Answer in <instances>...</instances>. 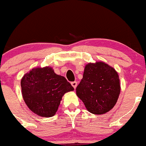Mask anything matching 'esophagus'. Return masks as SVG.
<instances>
[{
	"mask_svg": "<svg viewBox=\"0 0 146 146\" xmlns=\"http://www.w3.org/2000/svg\"><path fill=\"white\" fill-rule=\"evenodd\" d=\"M71 84L72 86H73L74 88H76V86H77V82H76V81H73V82L71 83Z\"/></svg>",
	"mask_w": 146,
	"mask_h": 146,
	"instance_id": "esophagus-1",
	"label": "esophagus"
}]
</instances>
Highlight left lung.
Returning a JSON list of instances; mask_svg holds the SVG:
<instances>
[{
    "mask_svg": "<svg viewBox=\"0 0 146 146\" xmlns=\"http://www.w3.org/2000/svg\"><path fill=\"white\" fill-rule=\"evenodd\" d=\"M76 92L89 112L95 115L106 113L113 108L120 95L118 74L104 62H89Z\"/></svg>",
    "mask_w": 146,
    "mask_h": 146,
    "instance_id": "1",
    "label": "left lung"
}]
</instances>
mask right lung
Instances as JSON below:
<instances>
[{
	"label": "right lung",
	"mask_w": 146,
	"mask_h": 146,
	"mask_svg": "<svg viewBox=\"0 0 146 146\" xmlns=\"http://www.w3.org/2000/svg\"><path fill=\"white\" fill-rule=\"evenodd\" d=\"M25 103L34 113L52 117L58 109L62 98L74 88L64 76L56 74L51 67H35L21 80Z\"/></svg>",
	"instance_id": "add662e5"
}]
</instances>
